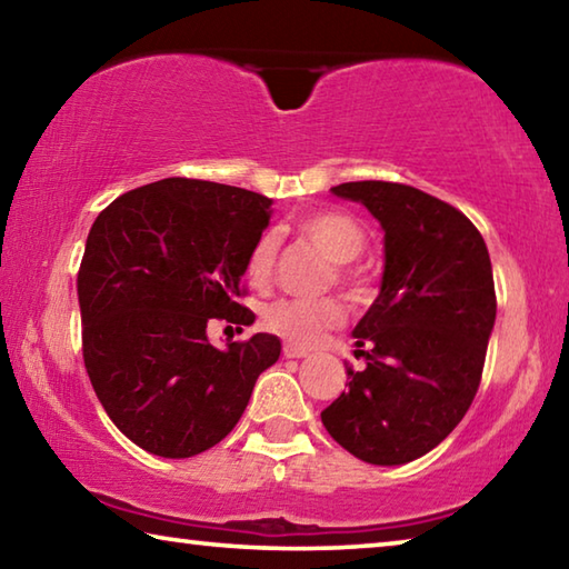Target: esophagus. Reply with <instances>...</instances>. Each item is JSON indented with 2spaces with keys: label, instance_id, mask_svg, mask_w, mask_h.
<instances>
[{
  "label": "esophagus",
  "instance_id": "esophagus-1",
  "mask_svg": "<svg viewBox=\"0 0 569 569\" xmlns=\"http://www.w3.org/2000/svg\"><path fill=\"white\" fill-rule=\"evenodd\" d=\"M283 356H286V359H306L308 351L306 349H298V346H293V343H286L283 346Z\"/></svg>",
  "mask_w": 569,
  "mask_h": 569
}]
</instances>
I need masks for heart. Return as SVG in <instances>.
<instances>
[{
  "label": "heart",
  "instance_id": "b5f03b06",
  "mask_svg": "<svg viewBox=\"0 0 569 569\" xmlns=\"http://www.w3.org/2000/svg\"><path fill=\"white\" fill-rule=\"evenodd\" d=\"M298 233L321 250L333 266V281L343 286L351 298L366 293V278L356 261L366 248L363 228L351 216L343 213H311L298 220ZM276 261V236L263 233L253 240L246 256V278L250 286H266L271 281ZM343 321V308L333 298H316V301H276L263 311V326L271 333L281 336L288 343L311 346L326 331L336 329Z\"/></svg>",
  "mask_w": 569,
  "mask_h": 569
}]
</instances>
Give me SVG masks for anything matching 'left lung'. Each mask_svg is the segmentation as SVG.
Returning <instances> with one entry per match:
<instances>
[{"label": "left lung", "instance_id": "obj_1", "mask_svg": "<svg viewBox=\"0 0 569 569\" xmlns=\"http://www.w3.org/2000/svg\"><path fill=\"white\" fill-rule=\"evenodd\" d=\"M383 230L377 301L356 323L363 369L321 421L353 457L399 467L427 455L465 419L497 319L489 250L445 200L383 180L341 182Z\"/></svg>", "mask_w": 569, "mask_h": 569}]
</instances>
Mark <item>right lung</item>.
Masks as SVG:
<instances>
[{
  "mask_svg": "<svg viewBox=\"0 0 569 569\" xmlns=\"http://www.w3.org/2000/svg\"><path fill=\"white\" fill-rule=\"evenodd\" d=\"M273 200L166 178L124 192L90 228L77 276L92 389L124 437L166 459L216 447L243 417L281 341L210 343V319L250 326L240 278Z\"/></svg>",
  "mask_w": 569,
  "mask_h": 569,
  "instance_id": "obj_1",
  "label": "right lung"
}]
</instances>
